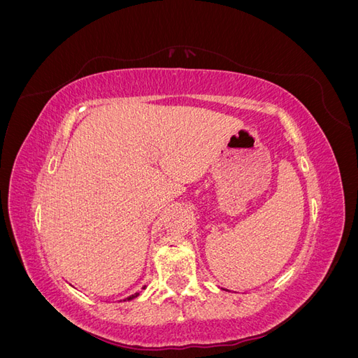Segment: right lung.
<instances>
[{
	"mask_svg": "<svg viewBox=\"0 0 358 358\" xmlns=\"http://www.w3.org/2000/svg\"><path fill=\"white\" fill-rule=\"evenodd\" d=\"M138 296V292H136V294L134 296H129V297H127L125 300H131V299H134V297H137Z\"/></svg>",
	"mask_w": 358,
	"mask_h": 358,
	"instance_id": "right-lung-1",
	"label": "right lung"
}]
</instances>
